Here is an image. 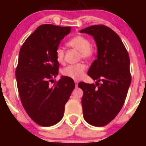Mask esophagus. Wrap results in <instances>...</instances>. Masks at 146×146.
<instances>
[{
  "mask_svg": "<svg viewBox=\"0 0 146 146\" xmlns=\"http://www.w3.org/2000/svg\"><path fill=\"white\" fill-rule=\"evenodd\" d=\"M74 83H75L76 87H78V80H74Z\"/></svg>",
  "mask_w": 146,
  "mask_h": 146,
  "instance_id": "esophagus-1",
  "label": "esophagus"
}]
</instances>
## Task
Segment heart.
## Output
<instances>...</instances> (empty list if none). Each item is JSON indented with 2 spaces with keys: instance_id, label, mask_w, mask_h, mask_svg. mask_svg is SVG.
Here are the masks:
<instances>
[{
  "instance_id": "1",
  "label": "heart",
  "mask_w": 146,
  "mask_h": 146,
  "mask_svg": "<svg viewBox=\"0 0 146 146\" xmlns=\"http://www.w3.org/2000/svg\"><path fill=\"white\" fill-rule=\"evenodd\" d=\"M66 44L70 47L80 51V58L84 60H91L95 54V49L90 44V40L84 35H78L72 37ZM56 59L58 62L62 63L64 58V50L58 47L55 51ZM86 66L83 63L68 65L62 68L61 72L64 76L74 80H78L83 76Z\"/></svg>"
}]
</instances>
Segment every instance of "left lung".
Here are the masks:
<instances>
[{
  "label": "left lung",
  "mask_w": 146,
  "mask_h": 146,
  "mask_svg": "<svg viewBox=\"0 0 146 146\" xmlns=\"http://www.w3.org/2000/svg\"><path fill=\"white\" fill-rule=\"evenodd\" d=\"M80 32L92 36L98 48L97 59L88 72L96 84H78L84 92V118L90 125L104 126L120 111L126 98L131 81L129 54L119 36L106 26H90Z\"/></svg>",
  "instance_id": "8db88e82"
}]
</instances>
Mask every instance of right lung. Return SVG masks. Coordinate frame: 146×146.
<instances>
[{"instance_id":"1","label":"right lung","mask_w":146,"mask_h":146,"mask_svg":"<svg viewBox=\"0 0 146 146\" xmlns=\"http://www.w3.org/2000/svg\"><path fill=\"white\" fill-rule=\"evenodd\" d=\"M70 30V27L42 25L20 50L15 72L20 98L28 115L41 126H51L61 120L75 88L73 80L66 76L54 82L59 69L56 49Z\"/></svg>"}]
</instances>
